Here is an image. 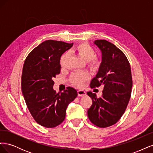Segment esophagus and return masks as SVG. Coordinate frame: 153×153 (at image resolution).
Instances as JSON below:
<instances>
[{"mask_svg":"<svg viewBox=\"0 0 153 153\" xmlns=\"http://www.w3.org/2000/svg\"><path fill=\"white\" fill-rule=\"evenodd\" d=\"M77 93L78 96H84L86 95V92L84 91H82V90H78L77 91Z\"/></svg>","mask_w":153,"mask_h":153,"instance_id":"esophagus-1","label":"esophagus"}]
</instances>
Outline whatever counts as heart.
<instances>
[{
	"label": "heart",
	"instance_id": "1",
	"mask_svg": "<svg viewBox=\"0 0 153 153\" xmlns=\"http://www.w3.org/2000/svg\"><path fill=\"white\" fill-rule=\"evenodd\" d=\"M74 51L85 61L88 68L91 69H96L100 66V60L95 56V51L91 45L87 43H80L75 46ZM69 53H64L59 59V64L61 68H65L69 58ZM89 75L86 72H75L72 73L70 76V82L72 85L80 87L84 83L89 80Z\"/></svg>",
	"mask_w": 153,
	"mask_h": 153
}]
</instances>
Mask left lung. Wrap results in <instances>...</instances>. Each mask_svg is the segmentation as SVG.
<instances>
[{"label": "left lung", "instance_id": "1", "mask_svg": "<svg viewBox=\"0 0 153 153\" xmlns=\"http://www.w3.org/2000/svg\"><path fill=\"white\" fill-rule=\"evenodd\" d=\"M94 43L101 51L102 62L90 87L103 85L104 89L100 98L91 91L87 93L92 100L87 115L96 126L106 128L116 123L126 109L132 89L131 67L126 55L114 44L105 39Z\"/></svg>", "mask_w": 153, "mask_h": 153}]
</instances>
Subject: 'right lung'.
<instances>
[{"label": "right lung", "instance_id": "right-lung-1", "mask_svg": "<svg viewBox=\"0 0 153 153\" xmlns=\"http://www.w3.org/2000/svg\"><path fill=\"white\" fill-rule=\"evenodd\" d=\"M72 46L73 43L47 40L32 50L25 60L22 93L32 117L45 128H54L62 123L68 104L78 95L71 87L61 94L53 89V78L61 72L60 57Z\"/></svg>", "mask_w": 153, "mask_h": 153}]
</instances>
